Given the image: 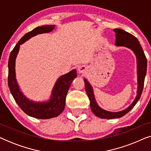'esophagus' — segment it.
<instances>
[{"label": "esophagus", "instance_id": "obj_1", "mask_svg": "<svg viewBox=\"0 0 151 151\" xmlns=\"http://www.w3.org/2000/svg\"><path fill=\"white\" fill-rule=\"evenodd\" d=\"M86 71H87V69H86L85 66H80V67L78 68V71L79 73H84L86 72Z\"/></svg>", "mask_w": 151, "mask_h": 151}]
</instances>
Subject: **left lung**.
<instances>
[{
	"label": "left lung",
	"mask_w": 151,
	"mask_h": 151,
	"mask_svg": "<svg viewBox=\"0 0 151 151\" xmlns=\"http://www.w3.org/2000/svg\"><path fill=\"white\" fill-rule=\"evenodd\" d=\"M113 32L115 33V46L124 47L131 49L133 51L134 54L136 56L137 73V96L132 104L122 111H118V112H111V111H106L99 106L97 104L92 86L86 78H84L86 92L90 100L91 109L96 116L103 119L119 118L125 115L133 108L141 97L142 91H143L144 79H145L146 74V69H147V59L137 38L122 29H114Z\"/></svg>",
	"instance_id": "obj_1"
}]
</instances>
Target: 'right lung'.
<instances>
[{
  "label": "right lung",
  "instance_id": "right-lung-1",
  "mask_svg": "<svg viewBox=\"0 0 151 151\" xmlns=\"http://www.w3.org/2000/svg\"><path fill=\"white\" fill-rule=\"evenodd\" d=\"M55 25H43L35 28L27 33L14 47L10 53L8 62V86L10 92L20 108L31 117L37 119H50L58 117L65 109L66 96L74 78L77 77L76 70L61 76L57 80L51 92L50 99L46 102H34L28 99L21 91L16 78V58L20 49V45L23 44L32 37L38 34L52 32Z\"/></svg>",
  "mask_w": 151,
  "mask_h": 151
}]
</instances>
